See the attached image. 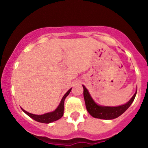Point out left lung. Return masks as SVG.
Returning a JSON list of instances; mask_svg holds the SVG:
<instances>
[{
    "mask_svg": "<svg viewBox=\"0 0 148 148\" xmlns=\"http://www.w3.org/2000/svg\"><path fill=\"white\" fill-rule=\"evenodd\" d=\"M83 88H84L85 103H86V106L88 112L93 118L103 119V120H113L123 114L124 112L126 111L127 108L131 106V104L135 99L137 92L136 90L130 101L125 104L118 106H105L98 105L97 103H95V101L93 100L90 95L87 88L84 86H83Z\"/></svg>",
    "mask_w": 148,
    "mask_h": 148,
    "instance_id": "obj_1",
    "label": "left lung"
}]
</instances>
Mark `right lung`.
<instances>
[{
    "instance_id": "add662e5",
    "label": "right lung",
    "mask_w": 148,
    "mask_h": 148,
    "mask_svg": "<svg viewBox=\"0 0 148 148\" xmlns=\"http://www.w3.org/2000/svg\"><path fill=\"white\" fill-rule=\"evenodd\" d=\"M71 89H69L67 92L64 94V95L62 97V99H61L60 103H59L58 106L57 107V108H56L55 111L50 112V113H47L43 115H35L33 113H30L28 112L25 111V110H23V108H21L22 111H23L25 114H27L28 116L30 117L32 119L35 120V121L39 122V123H53L54 121H56V120H59V119L62 118V116L63 115L64 113V101L65 98L67 97V96L69 94V92H71Z\"/></svg>"
}]
</instances>
